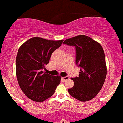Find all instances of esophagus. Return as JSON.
Returning a JSON list of instances; mask_svg holds the SVG:
<instances>
[{
    "label": "esophagus",
    "instance_id": "34e87169",
    "mask_svg": "<svg viewBox=\"0 0 123 123\" xmlns=\"http://www.w3.org/2000/svg\"><path fill=\"white\" fill-rule=\"evenodd\" d=\"M69 78V77H68V76H66V77H62V80H68Z\"/></svg>",
    "mask_w": 123,
    "mask_h": 123
}]
</instances>
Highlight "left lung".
Segmentation results:
<instances>
[{
  "label": "left lung",
  "mask_w": 123,
  "mask_h": 123,
  "mask_svg": "<svg viewBox=\"0 0 123 123\" xmlns=\"http://www.w3.org/2000/svg\"><path fill=\"white\" fill-rule=\"evenodd\" d=\"M63 44L75 46L76 64L81 68L78 77L71 78L74 86L68 89L69 93L81 102L91 100L102 89L106 78L103 48L99 43L85 35L68 38Z\"/></svg>",
  "instance_id": "8db88e82"
}]
</instances>
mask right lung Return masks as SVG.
<instances>
[{"mask_svg":"<svg viewBox=\"0 0 123 123\" xmlns=\"http://www.w3.org/2000/svg\"><path fill=\"white\" fill-rule=\"evenodd\" d=\"M63 40H48L35 37L19 48L16 56V74L18 85L31 100L41 102L52 96L60 83V76L43 71L51 55Z\"/></svg>","mask_w":123,"mask_h":123,"instance_id":"1","label":"right lung"}]
</instances>
